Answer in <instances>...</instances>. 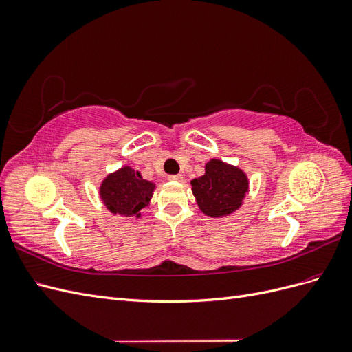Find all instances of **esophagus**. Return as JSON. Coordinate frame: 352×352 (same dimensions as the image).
Returning a JSON list of instances; mask_svg holds the SVG:
<instances>
[{
	"mask_svg": "<svg viewBox=\"0 0 352 352\" xmlns=\"http://www.w3.org/2000/svg\"><path fill=\"white\" fill-rule=\"evenodd\" d=\"M184 177L180 176V175H170L168 176V180H172V182H180V180H182Z\"/></svg>",
	"mask_w": 352,
	"mask_h": 352,
	"instance_id": "esophagus-1",
	"label": "esophagus"
}]
</instances>
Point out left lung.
I'll use <instances>...</instances> for the list:
<instances>
[{
    "instance_id": "obj_1",
    "label": "left lung",
    "mask_w": 352,
    "mask_h": 352,
    "mask_svg": "<svg viewBox=\"0 0 352 352\" xmlns=\"http://www.w3.org/2000/svg\"><path fill=\"white\" fill-rule=\"evenodd\" d=\"M190 185L201 211L211 217H220L241 207L248 190V179L238 167L211 160L206 164V175L194 179Z\"/></svg>"
}]
</instances>
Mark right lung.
Listing matches in <instances>:
<instances>
[{
	"instance_id": "right-lung-1",
	"label": "right lung",
	"mask_w": 352,
	"mask_h": 352,
	"mask_svg": "<svg viewBox=\"0 0 352 352\" xmlns=\"http://www.w3.org/2000/svg\"><path fill=\"white\" fill-rule=\"evenodd\" d=\"M154 188L140 172L123 167L104 180L100 194L105 207L114 214L141 217V210L150 204Z\"/></svg>"
}]
</instances>
